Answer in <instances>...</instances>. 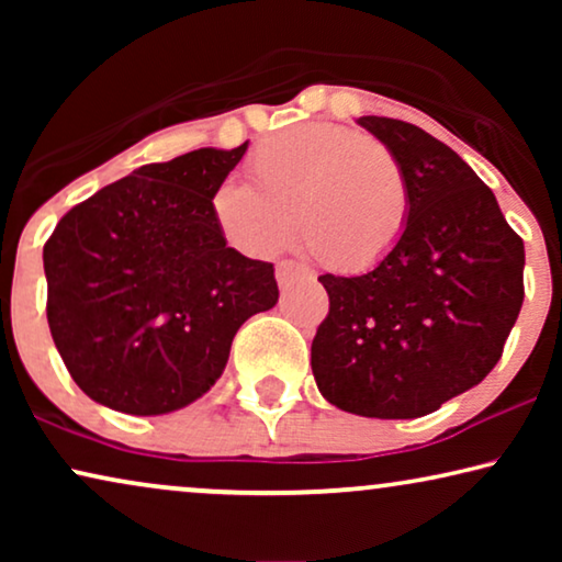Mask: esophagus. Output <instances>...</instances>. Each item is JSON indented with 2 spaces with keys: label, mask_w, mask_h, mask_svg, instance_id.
Segmentation results:
<instances>
[{
  "label": "esophagus",
  "mask_w": 562,
  "mask_h": 562,
  "mask_svg": "<svg viewBox=\"0 0 562 562\" xmlns=\"http://www.w3.org/2000/svg\"><path fill=\"white\" fill-rule=\"evenodd\" d=\"M310 271L302 263H296V260H281L279 266H276V281H279V286H291L296 279H306Z\"/></svg>",
  "instance_id": "1"
}]
</instances>
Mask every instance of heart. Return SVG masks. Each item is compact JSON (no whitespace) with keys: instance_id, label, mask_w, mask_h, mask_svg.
<instances>
[{"instance_id":"obj_1","label":"heart","mask_w":562,"mask_h":562,"mask_svg":"<svg viewBox=\"0 0 562 562\" xmlns=\"http://www.w3.org/2000/svg\"><path fill=\"white\" fill-rule=\"evenodd\" d=\"M256 187L225 181L214 220L235 248L268 258L286 248L294 214L319 266L360 273L383 263L412 220V181L386 143L340 125H296L268 137L250 158Z\"/></svg>"}]
</instances>
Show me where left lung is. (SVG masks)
Segmentation results:
<instances>
[{
    "label": "left lung",
    "instance_id": "8db88e82",
    "mask_svg": "<svg viewBox=\"0 0 562 562\" xmlns=\"http://www.w3.org/2000/svg\"><path fill=\"white\" fill-rule=\"evenodd\" d=\"M358 125L402 158L412 220L371 271L319 276L329 314L312 340V373L342 412L425 417L502 358L525 299V243L448 145L402 120L368 114Z\"/></svg>",
    "mask_w": 562,
    "mask_h": 562
}]
</instances>
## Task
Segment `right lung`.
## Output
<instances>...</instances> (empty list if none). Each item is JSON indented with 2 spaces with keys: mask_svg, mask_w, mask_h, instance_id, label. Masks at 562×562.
<instances>
[{
  "mask_svg": "<svg viewBox=\"0 0 562 562\" xmlns=\"http://www.w3.org/2000/svg\"><path fill=\"white\" fill-rule=\"evenodd\" d=\"M245 150L248 140L140 166L53 229L50 335L97 404L137 417L183 409L225 371L243 322L279 302L273 263L227 248L212 212Z\"/></svg>",
  "mask_w": 562,
  "mask_h": 562,
  "instance_id": "right-lung-1",
  "label": "right lung"
}]
</instances>
